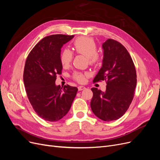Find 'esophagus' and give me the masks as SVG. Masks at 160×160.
<instances>
[{"label":"esophagus","mask_w":160,"mask_h":160,"mask_svg":"<svg viewBox=\"0 0 160 160\" xmlns=\"http://www.w3.org/2000/svg\"><path fill=\"white\" fill-rule=\"evenodd\" d=\"M85 89V88L84 86H79L78 87V90L79 91H82V90H83Z\"/></svg>","instance_id":"34e87169"}]
</instances>
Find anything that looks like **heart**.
<instances>
[{"label": "heart", "instance_id": "obj_1", "mask_svg": "<svg viewBox=\"0 0 160 160\" xmlns=\"http://www.w3.org/2000/svg\"><path fill=\"white\" fill-rule=\"evenodd\" d=\"M73 49L78 54L86 55L87 59L91 65L99 63L101 57L98 51V45L93 38L88 37H80L73 42ZM73 59V53L69 49H64L61 52L60 61L63 67H68ZM88 72L75 71L72 75V78L79 83H84Z\"/></svg>", "mask_w": 160, "mask_h": 160}]
</instances>
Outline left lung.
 <instances>
[{
    "label": "left lung",
    "instance_id": "obj_1",
    "mask_svg": "<svg viewBox=\"0 0 160 160\" xmlns=\"http://www.w3.org/2000/svg\"><path fill=\"white\" fill-rule=\"evenodd\" d=\"M102 67L93 82L105 80V92L92 88L91 108L93 113L105 122L119 119L132 103L137 84V75L133 60L125 47L109 38L103 43Z\"/></svg>",
    "mask_w": 160,
    "mask_h": 160
}]
</instances>
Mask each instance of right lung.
Masks as SVG:
<instances>
[{"label": "right lung", "mask_w": 160, "mask_h": 160, "mask_svg": "<svg viewBox=\"0 0 160 160\" xmlns=\"http://www.w3.org/2000/svg\"><path fill=\"white\" fill-rule=\"evenodd\" d=\"M74 35H52L34 47L25 62L24 84L28 99L37 114L49 122H57L68 113L78 89L55 85L61 75V49Z\"/></svg>", "instance_id": "add662e5"}]
</instances>
